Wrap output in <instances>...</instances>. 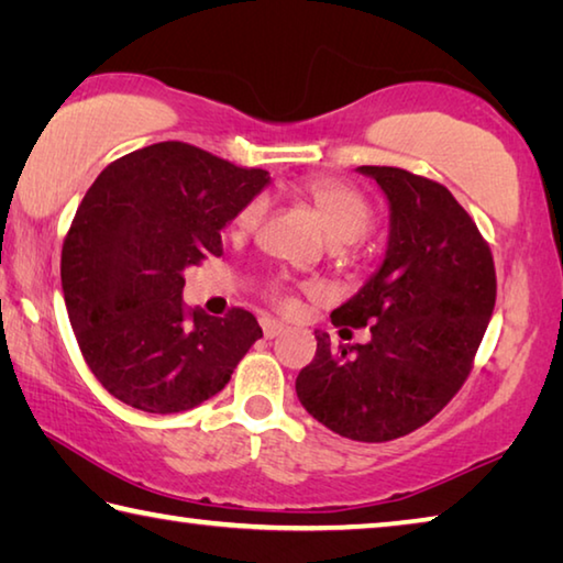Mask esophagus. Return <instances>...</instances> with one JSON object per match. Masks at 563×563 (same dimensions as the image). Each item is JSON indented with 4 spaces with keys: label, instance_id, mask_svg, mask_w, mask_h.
Masks as SVG:
<instances>
[{
    "label": "esophagus",
    "instance_id": "esophagus-1",
    "mask_svg": "<svg viewBox=\"0 0 563 563\" xmlns=\"http://www.w3.org/2000/svg\"><path fill=\"white\" fill-rule=\"evenodd\" d=\"M261 328H263V338L265 340L278 338L280 332H283V325H280V322H275V320H261Z\"/></svg>",
    "mask_w": 563,
    "mask_h": 563
}]
</instances>
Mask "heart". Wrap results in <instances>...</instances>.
Segmentation results:
<instances>
[{
    "label": "heart",
    "mask_w": 563,
    "mask_h": 563,
    "mask_svg": "<svg viewBox=\"0 0 563 563\" xmlns=\"http://www.w3.org/2000/svg\"><path fill=\"white\" fill-rule=\"evenodd\" d=\"M300 196L316 208L322 225H325L328 238L335 245L357 243L360 238L367 235L369 228H373V206H369L367 198L350 184H342V180L335 178H318L305 184L300 188ZM265 208H268V201H265L263 196L247 201L241 208V213L235 216L238 231H253V228L263 221Z\"/></svg>",
    "instance_id": "heart-1"
}]
</instances>
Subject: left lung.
Segmentation results:
<instances>
[{"mask_svg": "<svg viewBox=\"0 0 563 563\" xmlns=\"http://www.w3.org/2000/svg\"><path fill=\"white\" fill-rule=\"evenodd\" d=\"M389 203L387 251L332 310L335 328H369L365 345L318 350L295 379L308 412L340 437L389 442L430 422L460 393L487 332L497 273L487 241L442 184L393 166H360ZM340 330V332H342Z\"/></svg>", "mask_w": 563, "mask_h": 563, "instance_id": "8db88e82", "label": "left lung"}]
</instances>
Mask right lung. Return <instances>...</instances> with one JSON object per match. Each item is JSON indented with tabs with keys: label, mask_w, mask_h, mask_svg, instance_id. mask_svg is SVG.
Wrapping results in <instances>:
<instances>
[{
	"label": "right lung",
	"mask_w": 563,
	"mask_h": 563,
	"mask_svg": "<svg viewBox=\"0 0 563 563\" xmlns=\"http://www.w3.org/2000/svg\"><path fill=\"white\" fill-rule=\"evenodd\" d=\"M271 184L180 141L133 151L101 170L62 247V290L93 377L151 415L221 393L263 330L251 312L188 310L184 271L221 255V231Z\"/></svg>",
	"instance_id": "add662e5"
}]
</instances>
